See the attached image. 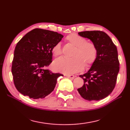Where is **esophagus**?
I'll list each match as a JSON object with an SVG mask.
<instances>
[{"instance_id":"obj_1","label":"esophagus","mask_w":130,"mask_h":130,"mask_svg":"<svg viewBox=\"0 0 130 130\" xmlns=\"http://www.w3.org/2000/svg\"><path fill=\"white\" fill-rule=\"evenodd\" d=\"M67 77L68 78H69L70 79H73L74 78V76L73 75V74H67Z\"/></svg>"}]
</instances>
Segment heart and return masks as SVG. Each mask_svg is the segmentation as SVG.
<instances>
[{"label":"heart","mask_w":130,"mask_h":130,"mask_svg":"<svg viewBox=\"0 0 130 130\" xmlns=\"http://www.w3.org/2000/svg\"><path fill=\"white\" fill-rule=\"evenodd\" d=\"M65 41L74 47L70 56L72 58H61L55 61L53 66L56 71L65 74L74 73L82 70L83 67L88 68L94 62L97 56V49L93 43L86 41L84 37L74 33L68 35ZM52 52L55 57L61 56L60 43L53 46Z\"/></svg>","instance_id":"1"}]
</instances>
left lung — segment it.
I'll return each mask as SVG.
<instances>
[{"label": "left lung", "mask_w": 130, "mask_h": 130, "mask_svg": "<svg viewBox=\"0 0 130 130\" xmlns=\"http://www.w3.org/2000/svg\"><path fill=\"white\" fill-rule=\"evenodd\" d=\"M78 34L93 42L97 56L88 71L80 76L84 84L77 91L85 100H100L108 96L115 87L119 71L117 48L111 38L102 31H85Z\"/></svg>", "instance_id": "obj_1"}]
</instances>
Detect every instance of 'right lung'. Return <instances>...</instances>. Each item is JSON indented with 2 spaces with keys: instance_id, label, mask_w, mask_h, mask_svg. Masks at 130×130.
Wrapping results in <instances>:
<instances>
[{
  "instance_id": "1",
  "label": "right lung",
  "mask_w": 130,
  "mask_h": 130,
  "mask_svg": "<svg viewBox=\"0 0 130 130\" xmlns=\"http://www.w3.org/2000/svg\"><path fill=\"white\" fill-rule=\"evenodd\" d=\"M63 37L57 32L35 28L17 43L11 71L15 86L21 93L38 99L53 91L57 78L63 75L46 68L52 62L53 46Z\"/></svg>"
}]
</instances>
